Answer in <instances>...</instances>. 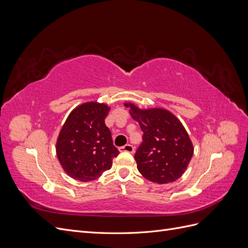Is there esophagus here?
<instances>
[{
    "mask_svg": "<svg viewBox=\"0 0 248 248\" xmlns=\"http://www.w3.org/2000/svg\"><path fill=\"white\" fill-rule=\"evenodd\" d=\"M119 151H120V152L133 153V152H134V148H133V146H131V145H129V144H127V145L123 146V147H120V148H119Z\"/></svg>",
    "mask_w": 248,
    "mask_h": 248,
    "instance_id": "obj_1",
    "label": "esophagus"
}]
</instances>
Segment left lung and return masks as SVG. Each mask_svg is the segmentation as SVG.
<instances>
[{"instance_id": "obj_1", "label": "left lung", "mask_w": 248, "mask_h": 248, "mask_svg": "<svg viewBox=\"0 0 248 248\" xmlns=\"http://www.w3.org/2000/svg\"><path fill=\"white\" fill-rule=\"evenodd\" d=\"M124 106L144 132L134 155L141 176L157 184L176 181L187 170L194 150L181 121L166 108H140L131 102Z\"/></svg>"}]
</instances>
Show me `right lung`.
I'll return each mask as SVG.
<instances>
[{
    "instance_id": "1",
    "label": "right lung",
    "mask_w": 248,
    "mask_h": 248,
    "mask_svg": "<svg viewBox=\"0 0 248 248\" xmlns=\"http://www.w3.org/2000/svg\"><path fill=\"white\" fill-rule=\"evenodd\" d=\"M110 108L88 101L74 108L56 142L58 160L67 175L81 182L93 181L111 168L118 149L104 123Z\"/></svg>"
}]
</instances>
